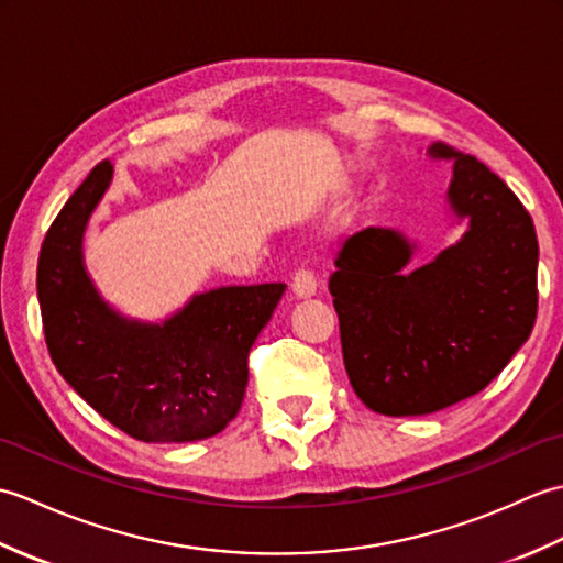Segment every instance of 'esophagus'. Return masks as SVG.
Here are the masks:
<instances>
[{
    "label": "esophagus",
    "instance_id": "1",
    "mask_svg": "<svg viewBox=\"0 0 563 563\" xmlns=\"http://www.w3.org/2000/svg\"><path fill=\"white\" fill-rule=\"evenodd\" d=\"M317 273L312 268H297L292 275V283L290 288L297 297H312L317 292Z\"/></svg>",
    "mask_w": 563,
    "mask_h": 563
}]
</instances>
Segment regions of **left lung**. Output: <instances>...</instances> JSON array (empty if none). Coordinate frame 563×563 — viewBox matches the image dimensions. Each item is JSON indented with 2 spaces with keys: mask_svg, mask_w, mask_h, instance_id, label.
I'll return each instance as SVG.
<instances>
[{
  "mask_svg": "<svg viewBox=\"0 0 563 563\" xmlns=\"http://www.w3.org/2000/svg\"><path fill=\"white\" fill-rule=\"evenodd\" d=\"M454 159L448 190L470 218L460 244L409 271L413 246L382 227L343 239L329 278L345 373L357 397L385 416H423L482 391L537 319V234L506 181L472 154Z\"/></svg>",
  "mask_w": 563,
  "mask_h": 563,
  "instance_id": "left-lung-1",
  "label": "left lung"
}]
</instances>
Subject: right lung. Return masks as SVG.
<instances>
[{
  "instance_id": "right-lung-1",
  "label": "right lung",
  "mask_w": 563,
  "mask_h": 563,
  "mask_svg": "<svg viewBox=\"0 0 563 563\" xmlns=\"http://www.w3.org/2000/svg\"><path fill=\"white\" fill-rule=\"evenodd\" d=\"M99 162L47 230L38 256L43 333L57 373L106 421L142 442L218 435L242 409L249 351L283 283L198 295L162 327L106 307L81 266V234L111 181Z\"/></svg>"
}]
</instances>
